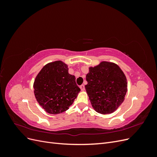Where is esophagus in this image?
I'll use <instances>...</instances> for the list:
<instances>
[{"label": "esophagus", "instance_id": "1", "mask_svg": "<svg viewBox=\"0 0 157 157\" xmlns=\"http://www.w3.org/2000/svg\"><path fill=\"white\" fill-rule=\"evenodd\" d=\"M80 90H82V91H84V90H85V87H84V85H83V84L80 85Z\"/></svg>", "mask_w": 157, "mask_h": 157}]
</instances>
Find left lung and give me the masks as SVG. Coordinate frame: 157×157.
I'll return each instance as SVG.
<instances>
[{
  "label": "left lung",
  "instance_id": "left-lung-1",
  "mask_svg": "<svg viewBox=\"0 0 157 157\" xmlns=\"http://www.w3.org/2000/svg\"><path fill=\"white\" fill-rule=\"evenodd\" d=\"M85 86L93 108L101 114L115 111L124 101L127 92L125 75L113 63L102 61L89 68Z\"/></svg>",
  "mask_w": 157,
  "mask_h": 157
}]
</instances>
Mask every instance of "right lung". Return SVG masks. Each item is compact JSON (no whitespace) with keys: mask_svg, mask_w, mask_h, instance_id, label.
Segmentation results:
<instances>
[{"mask_svg":"<svg viewBox=\"0 0 157 157\" xmlns=\"http://www.w3.org/2000/svg\"><path fill=\"white\" fill-rule=\"evenodd\" d=\"M33 87L37 101L54 115L67 111L80 91L75 77L68 73L67 65L61 61L46 65L37 75Z\"/></svg>","mask_w":157,"mask_h":157,"instance_id":"right-lung-1","label":"right lung"}]
</instances>
